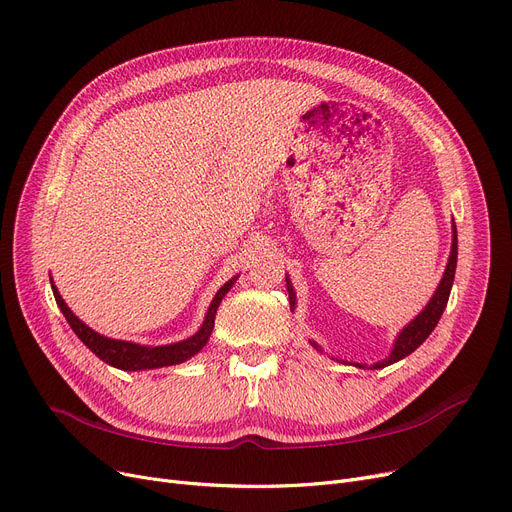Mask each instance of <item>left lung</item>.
I'll return each mask as SVG.
<instances>
[{
    "mask_svg": "<svg viewBox=\"0 0 512 512\" xmlns=\"http://www.w3.org/2000/svg\"><path fill=\"white\" fill-rule=\"evenodd\" d=\"M456 255H459V240H456V226L452 224V247H450V257H448V263H446V270H444V276L434 292V297L429 299V303L423 307V311L411 319L409 324L402 328L398 332V336L394 338V344H392V351L390 355L384 359V361H378L373 363L371 369H382V367H388L400 359L409 357L413 351H417V348L425 342V338L434 332V328L438 326V321L446 309V303H448V297H450V290H452V282H454V272H456ZM286 288H288V299H290V309L297 307V292H294L292 288V282L290 278L286 276ZM311 346L315 348V351L321 353V346L315 342V340H309ZM338 361V359H336ZM340 363H346V361H340ZM355 367H365L361 363H351Z\"/></svg>",
    "mask_w": 512,
    "mask_h": 512,
    "instance_id": "1",
    "label": "left lung"
}]
</instances>
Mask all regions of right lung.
I'll return each instance as SVG.
<instances>
[{
  "instance_id": "1",
  "label": "right lung",
  "mask_w": 512,
  "mask_h": 512,
  "mask_svg": "<svg viewBox=\"0 0 512 512\" xmlns=\"http://www.w3.org/2000/svg\"><path fill=\"white\" fill-rule=\"evenodd\" d=\"M238 280V276H234L232 280H228L218 292L207 309V315L203 319L201 328L180 342H172V344H161V346H145V344H137V342H128V340H114L107 338L95 330H91L85 321H80L70 307L66 305V301L62 299V294L58 292L56 284L49 278L51 282V290L53 297H56L58 307L62 309L66 321L70 324V328L74 330V334L80 338L89 351L93 355H97L103 363L118 367L122 371H145V369H159V367H170V365H178L184 363L191 357H195L201 348L207 344L213 324H215V313H218V307L222 303V299L226 297V292L234 286V282Z\"/></svg>"
}]
</instances>
